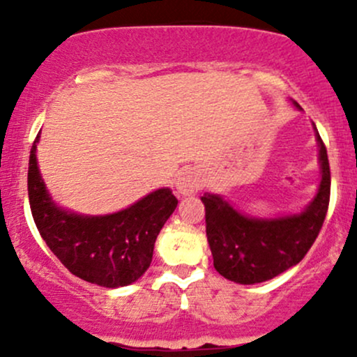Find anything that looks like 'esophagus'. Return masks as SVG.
I'll use <instances>...</instances> for the list:
<instances>
[{"mask_svg": "<svg viewBox=\"0 0 357 357\" xmlns=\"http://www.w3.org/2000/svg\"><path fill=\"white\" fill-rule=\"evenodd\" d=\"M199 188V178L191 169H183L176 179V191L181 196H190Z\"/></svg>", "mask_w": 357, "mask_h": 357, "instance_id": "34e87169", "label": "esophagus"}]
</instances>
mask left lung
Here are the masks:
<instances>
[{
  "label": "left lung",
  "mask_w": 357,
  "mask_h": 357,
  "mask_svg": "<svg viewBox=\"0 0 357 357\" xmlns=\"http://www.w3.org/2000/svg\"><path fill=\"white\" fill-rule=\"evenodd\" d=\"M297 105V102H294ZM322 179L312 203L301 215L258 220L241 215L218 195H203L206 236L216 272L252 285L280 275L307 255L321 231L331 198L327 151L317 132Z\"/></svg>",
  "instance_id": "obj_1"
}]
</instances>
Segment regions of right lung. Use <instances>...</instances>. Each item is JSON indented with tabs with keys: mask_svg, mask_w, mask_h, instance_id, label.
<instances>
[{
	"mask_svg": "<svg viewBox=\"0 0 357 357\" xmlns=\"http://www.w3.org/2000/svg\"><path fill=\"white\" fill-rule=\"evenodd\" d=\"M36 136L28 162V198L40 235L65 268L107 289L136 282L153 261L154 243L178 199L169 188L153 191L105 216L65 211L52 202L36 165Z\"/></svg>",
	"mask_w": 357,
	"mask_h": 357,
	"instance_id": "right-lung-1",
	"label": "right lung"
}]
</instances>
